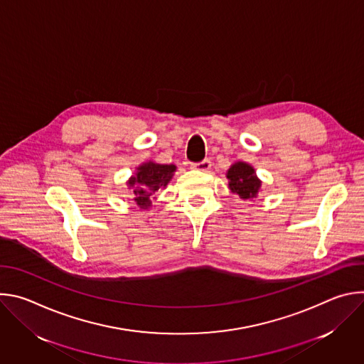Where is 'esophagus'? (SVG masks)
Here are the masks:
<instances>
[{
	"mask_svg": "<svg viewBox=\"0 0 364 364\" xmlns=\"http://www.w3.org/2000/svg\"><path fill=\"white\" fill-rule=\"evenodd\" d=\"M210 167H212V164H210L209 160H203V161H200V163H193V164H191V168L198 170V171H204V173L209 171Z\"/></svg>",
	"mask_w": 364,
	"mask_h": 364,
	"instance_id": "34e87169",
	"label": "esophagus"
}]
</instances>
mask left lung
Wrapping results in <instances>:
<instances>
[{"label":"left lung","mask_w":364,"mask_h":364,"mask_svg":"<svg viewBox=\"0 0 364 364\" xmlns=\"http://www.w3.org/2000/svg\"><path fill=\"white\" fill-rule=\"evenodd\" d=\"M229 187L232 193H236L240 198L256 197L261 181L255 176V170L246 163H236L228 171Z\"/></svg>","instance_id":"8db88e82"}]
</instances>
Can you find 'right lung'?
I'll return each mask as SVG.
<instances>
[{
	"mask_svg": "<svg viewBox=\"0 0 364 364\" xmlns=\"http://www.w3.org/2000/svg\"><path fill=\"white\" fill-rule=\"evenodd\" d=\"M176 171V166L146 163L138 167L136 176L129 180V186L134 188V200L142 209H146L151 200L149 197L166 187Z\"/></svg>",
	"mask_w": 364,
	"mask_h": 364,
	"instance_id": "add662e5",
	"label": "right lung"
}]
</instances>
